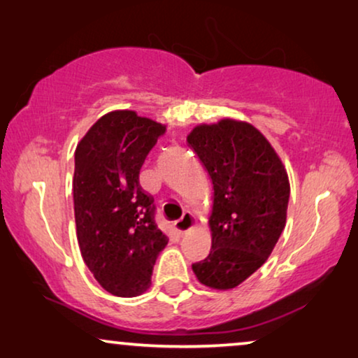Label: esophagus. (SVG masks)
Instances as JSON below:
<instances>
[{
	"label": "esophagus",
	"mask_w": 358,
	"mask_h": 358,
	"mask_svg": "<svg viewBox=\"0 0 358 358\" xmlns=\"http://www.w3.org/2000/svg\"><path fill=\"white\" fill-rule=\"evenodd\" d=\"M194 224H196L194 215H192L191 212H185L183 215H181V218L175 221V229H177L178 232H186L191 228H194Z\"/></svg>",
	"instance_id": "esophagus-1"
}]
</instances>
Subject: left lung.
I'll return each mask as SVG.
<instances>
[{"label": "left lung", "mask_w": 358, "mask_h": 358, "mask_svg": "<svg viewBox=\"0 0 358 358\" xmlns=\"http://www.w3.org/2000/svg\"><path fill=\"white\" fill-rule=\"evenodd\" d=\"M188 143L213 185L212 248L192 264L197 280L229 290L259 269L285 228L290 183L280 157L252 124H201Z\"/></svg>", "instance_id": "left-lung-1"}]
</instances>
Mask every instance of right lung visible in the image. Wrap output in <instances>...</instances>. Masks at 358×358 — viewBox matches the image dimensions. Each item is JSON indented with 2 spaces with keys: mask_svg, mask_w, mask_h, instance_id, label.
<instances>
[{
  "mask_svg": "<svg viewBox=\"0 0 358 358\" xmlns=\"http://www.w3.org/2000/svg\"><path fill=\"white\" fill-rule=\"evenodd\" d=\"M166 126L116 110L87 130L75 151L73 202L79 250L108 293L138 296L167 245L155 221V199L141 189L140 169Z\"/></svg>",
  "mask_w": 358,
  "mask_h": 358,
  "instance_id": "right-lung-1",
  "label": "right lung"
}]
</instances>
